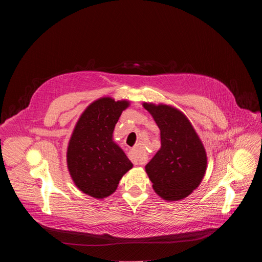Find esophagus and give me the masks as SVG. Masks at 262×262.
Returning a JSON list of instances; mask_svg holds the SVG:
<instances>
[{
	"label": "esophagus",
	"instance_id": "34e87169",
	"mask_svg": "<svg viewBox=\"0 0 262 262\" xmlns=\"http://www.w3.org/2000/svg\"><path fill=\"white\" fill-rule=\"evenodd\" d=\"M128 157L130 159V161L135 164V165H144L145 162L142 158V155L140 154V150H139V147H135L133 149H130V151L128 154Z\"/></svg>",
	"mask_w": 262,
	"mask_h": 262
}]
</instances>
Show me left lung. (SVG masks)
Instances as JSON below:
<instances>
[{
    "label": "left lung",
    "instance_id": "8db88e82",
    "mask_svg": "<svg viewBox=\"0 0 262 262\" xmlns=\"http://www.w3.org/2000/svg\"><path fill=\"white\" fill-rule=\"evenodd\" d=\"M143 106L161 130V149L145 167L154 190L169 201L188 197L206 170L204 147L191 122L178 110L146 102Z\"/></svg>",
    "mask_w": 262,
    "mask_h": 262
}]
</instances>
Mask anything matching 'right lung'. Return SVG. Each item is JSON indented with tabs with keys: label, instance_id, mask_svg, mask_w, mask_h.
<instances>
[{
	"label": "right lung",
	"instance_id": "1",
	"mask_svg": "<svg viewBox=\"0 0 262 262\" xmlns=\"http://www.w3.org/2000/svg\"><path fill=\"white\" fill-rule=\"evenodd\" d=\"M125 100L105 97L91 103L73 130L67 149L69 173L78 188L97 199L114 193L121 177L133 167L112 139Z\"/></svg>",
	"mask_w": 262,
	"mask_h": 262
}]
</instances>
